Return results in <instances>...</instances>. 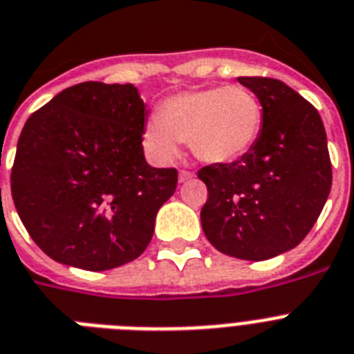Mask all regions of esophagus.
<instances>
[{
    "mask_svg": "<svg viewBox=\"0 0 354 354\" xmlns=\"http://www.w3.org/2000/svg\"><path fill=\"white\" fill-rule=\"evenodd\" d=\"M194 178V174L189 171H180V176H178V180H180V183L183 182H189V180H192Z\"/></svg>",
    "mask_w": 354,
    "mask_h": 354,
    "instance_id": "34e87169",
    "label": "esophagus"
}]
</instances>
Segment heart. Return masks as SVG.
<instances>
[{
	"instance_id": "1",
	"label": "heart",
	"mask_w": 354,
	"mask_h": 354,
	"mask_svg": "<svg viewBox=\"0 0 354 354\" xmlns=\"http://www.w3.org/2000/svg\"><path fill=\"white\" fill-rule=\"evenodd\" d=\"M261 105L245 87H211L172 94L145 125V140L156 158L176 156L189 140L194 156L229 163L251 151L261 131Z\"/></svg>"
}]
</instances>
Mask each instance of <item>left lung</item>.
I'll use <instances>...</instances> for the list:
<instances>
[{
	"label": "left lung",
	"instance_id": "left-lung-1",
	"mask_svg": "<svg viewBox=\"0 0 354 354\" xmlns=\"http://www.w3.org/2000/svg\"><path fill=\"white\" fill-rule=\"evenodd\" d=\"M238 82L260 102V136L236 162L198 171L209 191L200 218L218 251L260 261L311 231L331 191V160L320 114L297 91L272 77Z\"/></svg>",
	"mask_w": 354,
	"mask_h": 354
}]
</instances>
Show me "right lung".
Returning a JSON list of instances; mask_svg holds the SVG:
<instances>
[{"label": "right lung", "instance_id": "1", "mask_svg": "<svg viewBox=\"0 0 354 354\" xmlns=\"http://www.w3.org/2000/svg\"><path fill=\"white\" fill-rule=\"evenodd\" d=\"M147 114L132 83L85 82L27 120L10 189L23 225L53 260L107 271L147 249L178 183L176 169L145 160Z\"/></svg>", "mask_w": 354, "mask_h": 354}]
</instances>
